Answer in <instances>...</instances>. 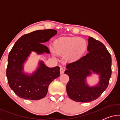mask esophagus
<instances>
[{
    "label": "esophagus",
    "mask_w": 120,
    "mask_h": 120,
    "mask_svg": "<svg viewBox=\"0 0 120 120\" xmlns=\"http://www.w3.org/2000/svg\"><path fill=\"white\" fill-rule=\"evenodd\" d=\"M64 69L63 68H60V73L61 74H62L64 73Z\"/></svg>",
    "instance_id": "34e87169"
}]
</instances>
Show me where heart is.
I'll use <instances>...</instances> for the list:
<instances>
[{
	"mask_svg": "<svg viewBox=\"0 0 120 120\" xmlns=\"http://www.w3.org/2000/svg\"><path fill=\"white\" fill-rule=\"evenodd\" d=\"M88 44L84 39L79 37L62 38L53 42V49L57 54L65 56L67 60L76 61L84 55Z\"/></svg>",
	"mask_w": 120,
	"mask_h": 120,
	"instance_id": "1",
	"label": "heart"
}]
</instances>
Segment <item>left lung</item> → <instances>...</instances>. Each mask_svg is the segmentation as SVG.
<instances>
[{
	"mask_svg": "<svg viewBox=\"0 0 120 120\" xmlns=\"http://www.w3.org/2000/svg\"><path fill=\"white\" fill-rule=\"evenodd\" d=\"M86 56L76 61L67 64L64 73L69 80L66 86L70 99L79 102H90L101 96L108 87L111 75V57L104 44L90 37ZM100 75V82L96 86L90 88L85 79L91 71Z\"/></svg>",
	"mask_w": 120,
	"mask_h": 120,
	"instance_id": "obj_1",
	"label": "left lung"
}]
</instances>
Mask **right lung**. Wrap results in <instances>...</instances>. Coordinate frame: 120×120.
I'll use <instances>...</instances> for the list:
<instances>
[{"label":"right lung","mask_w":120,"mask_h":120,"mask_svg":"<svg viewBox=\"0 0 120 120\" xmlns=\"http://www.w3.org/2000/svg\"><path fill=\"white\" fill-rule=\"evenodd\" d=\"M55 29H44L22 35L15 42L9 52L6 69V76L11 90L20 98L39 100L47 94L49 85L60 76V67L48 68L41 62L40 67L31 76L22 73L23 63L32 51L38 53L50 51L44 42L57 34Z\"/></svg>","instance_id":"1"}]
</instances>
